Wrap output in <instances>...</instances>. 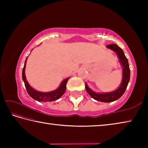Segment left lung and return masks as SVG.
Returning a JSON list of instances; mask_svg holds the SVG:
<instances>
[{
    "mask_svg": "<svg viewBox=\"0 0 148 148\" xmlns=\"http://www.w3.org/2000/svg\"><path fill=\"white\" fill-rule=\"evenodd\" d=\"M108 48L113 50L117 54L119 59L120 63L123 67V78L121 85L116 90L109 92H102V93H97L89 88L86 83V89L89 95L92 99L99 102H111L119 99L126 90L130 79V69L128 59L125 57L124 52L122 49L115 44L108 45Z\"/></svg>",
    "mask_w": 148,
    "mask_h": 148,
    "instance_id": "left-lung-1",
    "label": "left lung"
}]
</instances>
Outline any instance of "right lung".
Instances as JSON below:
<instances>
[{"label": "right lung", "instance_id": "1", "mask_svg": "<svg viewBox=\"0 0 148 148\" xmlns=\"http://www.w3.org/2000/svg\"><path fill=\"white\" fill-rule=\"evenodd\" d=\"M28 57L26 58L25 61L24 67L23 69V71H22V78L25 83V86L27 91L28 92L30 97H31L32 99L36 100V101L38 102H51L55 101L56 100L59 99L60 97H62V95L64 93L65 91H66V83L68 82L69 77L68 78L64 79L63 81L61 82L60 86L57 89L54 90V91H49V92H40L34 89L29 84L28 82L26 79L25 73V70L26 66V62Z\"/></svg>", "mask_w": 148, "mask_h": 148}]
</instances>
